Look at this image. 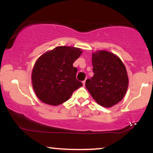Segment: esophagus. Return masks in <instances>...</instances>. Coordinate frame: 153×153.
Masks as SVG:
<instances>
[{"label": "esophagus", "instance_id": "esophagus-1", "mask_svg": "<svg viewBox=\"0 0 153 153\" xmlns=\"http://www.w3.org/2000/svg\"><path fill=\"white\" fill-rule=\"evenodd\" d=\"M83 85H84H84H85V84H86V80H84V81H83Z\"/></svg>", "mask_w": 153, "mask_h": 153}]
</instances>
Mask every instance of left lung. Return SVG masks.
I'll return each instance as SVG.
<instances>
[{"instance_id": "1", "label": "left lung", "mask_w": 153, "mask_h": 153, "mask_svg": "<svg viewBox=\"0 0 153 153\" xmlns=\"http://www.w3.org/2000/svg\"><path fill=\"white\" fill-rule=\"evenodd\" d=\"M92 57L94 75L86 79V87L100 105L110 108L122 100L127 91L126 68L117 56L108 51H98Z\"/></svg>"}]
</instances>
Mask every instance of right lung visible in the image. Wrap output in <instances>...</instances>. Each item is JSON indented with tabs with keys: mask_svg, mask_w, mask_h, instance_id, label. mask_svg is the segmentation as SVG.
<instances>
[{
	"mask_svg": "<svg viewBox=\"0 0 153 153\" xmlns=\"http://www.w3.org/2000/svg\"><path fill=\"white\" fill-rule=\"evenodd\" d=\"M81 54L79 48L58 46L37 59L31 74L33 88L43 102L58 105L65 102L82 86L76 79L73 63Z\"/></svg>",
	"mask_w": 153,
	"mask_h": 153,
	"instance_id": "obj_1",
	"label": "right lung"
}]
</instances>
